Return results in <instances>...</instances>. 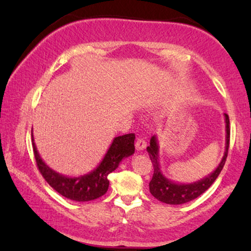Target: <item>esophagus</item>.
I'll use <instances>...</instances> for the list:
<instances>
[{"label":"esophagus","instance_id":"34e87169","mask_svg":"<svg viewBox=\"0 0 251 251\" xmlns=\"http://www.w3.org/2000/svg\"><path fill=\"white\" fill-rule=\"evenodd\" d=\"M146 147V142L144 138H138L136 142V150L137 151H143Z\"/></svg>","mask_w":251,"mask_h":251}]
</instances>
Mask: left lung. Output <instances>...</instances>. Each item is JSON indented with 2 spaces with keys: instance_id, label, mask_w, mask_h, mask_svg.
I'll return each mask as SVG.
<instances>
[{
  "instance_id": "obj_1",
  "label": "left lung",
  "mask_w": 251,
  "mask_h": 251,
  "mask_svg": "<svg viewBox=\"0 0 251 251\" xmlns=\"http://www.w3.org/2000/svg\"><path fill=\"white\" fill-rule=\"evenodd\" d=\"M225 118V152L222 157V161L219 162L217 168L203 178L199 179L193 183H178L167 178L161 171V166L159 162V140L156 136H153L150 140V146H147V152L150 154L151 161L153 163L154 174L152 179L150 181V192L154 198L161 202H164L167 204H183L186 202H190L198 197H200L202 193H204L212 183L217 179V177L221 174V171L224 167L226 157H227L228 146H229V119L228 115L224 113Z\"/></svg>"
}]
</instances>
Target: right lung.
Listing matches in <instances>:
<instances>
[{"instance_id":"right-lung-1","label":"right lung","mask_w":251,"mask_h":251,"mask_svg":"<svg viewBox=\"0 0 251 251\" xmlns=\"http://www.w3.org/2000/svg\"><path fill=\"white\" fill-rule=\"evenodd\" d=\"M135 133L115 137L100 163L94 170L78 177H68L51 169L41 159L32 132L34 155L43 178L58 193L76 202L96 200L107 192L109 186L108 175L119 167L123 159L135 153Z\"/></svg>"}]
</instances>
